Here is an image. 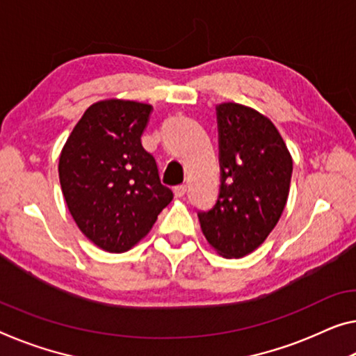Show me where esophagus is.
Returning <instances> with one entry per match:
<instances>
[{"mask_svg":"<svg viewBox=\"0 0 356 356\" xmlns=\"http://www.w3.org/2000/svg\"><path fill=\"white\" fill-rule=\"evenodd\" d=\"M173 193H175V195H177V197H183L186 194V186L184 184L177 186V188L173 189Z\"/></svg>","mask_w":356,"mask_h":356,"instance_id":"34e87169","label":"esophagus"}]
</instances>
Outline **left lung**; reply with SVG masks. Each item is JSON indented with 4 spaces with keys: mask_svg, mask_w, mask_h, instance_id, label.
I'll return each instance as SVG.
<instances>
[{
    "mask_svg": "<svg viewBox=\"0 0 356 356\" xmlns=\"http://www.w3.org/2000/svg\"><path fill=\"white\" fill-rule=\"evenodd\" d=\"M220 195L199 213L202 232L224 258H243L264 243L285 210L293 159L280 132L256 109L216 106Z\"/></svg>",
    "mask_w": 356,
    "mask_h": 356,
    "instance_id": "8db88e82",
    "label": "left lung"
}]
</instances>
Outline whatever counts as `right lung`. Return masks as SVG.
Wrapping results in <instances>:
<instances>
[{"label": "right lung", "mask_w": 356, "mask_h": 356, "mask_svg": "<svg viewBox=\"0 0 356 356\" xmlns=\"http://www.w3.org/2000/svg\"><path fill=\"white\" fill-rule=\"evenodd\" d=\"M151 111V105L134 100L97 102L60 152L58 178L71 216L108 253L135 247L173 199L154 157L141 146Z\"/></svg>", "instance_id": "add662e5"}]
</instances>
